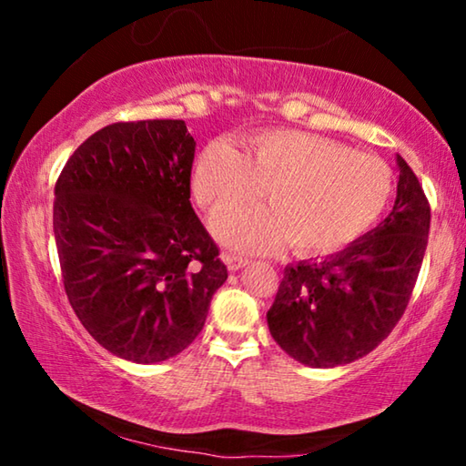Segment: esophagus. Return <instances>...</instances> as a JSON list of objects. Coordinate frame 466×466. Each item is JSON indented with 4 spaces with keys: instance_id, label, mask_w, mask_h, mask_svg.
Instances as JSON below:
<instances>
[{
    "instance_id": "esophagus-1",
    "label": "esophagus",
    "mask_w": 466,
    "mask_h": 466,
    "mask_svg": "<svg viewBox=\"0 0 466 466\" xmlns=\"http://www.w3.org/2000/svg\"><path fill=\"white\" fill-rule=\"evenodd\" d=\"M222 258H224V263L228 265V269H230V271H238V269H242L244 265L248 263L247 257L236 255V252H224Z\"/></svg>"
}]
</instances>
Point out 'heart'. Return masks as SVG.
Segmentation results:
<instances>
[{
  "instance_id": "1",
  "label": "heart",
  "mask_w": 466,
  "mask_h": 466,
  "mask_svg": "<svg viewBox=\"0 0 466 466\" xmlns=\"http://www.w3.org/2000/svg\"><path fill=\"white\" fill-rule=\"evenodd\" d=\"M265 188L271 208L218 218L219 238L248 250L289 242L296 255H329L382 216L392 195V172L380 157L296 129L257 133L244 154L218 139L197 157L193 191L209 214L244 208Z\"/></svg>"
}]
</instances>
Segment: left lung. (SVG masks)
<instances>
[{
  "mask_svg": "<svg viewBox=\"0 0 466 466\" xmlns=\"http://www.w3.org/2000/svg\"><path fill=\"white\" fill-rule=\"evenodd\" d=\"M397 162V199L376 230L322 261L283 269L267 322L281 350L306 366L364 358L407 310L428 247L430 201L411 167Z\"/></svg>",
  "mask_w": 466,
  "mask_h": 466,
  "instance_id": "1",
  "label": "left lung"
}]
</instances>
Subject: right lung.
Listing matches in <instances>:
<instances>
[{
	"mask_svg": "<svg viewBox=\"0 0 466 466\" xmlns=\"http://www.w3.org/2000/svg\"><path fill=\"white\" fill-rule=\"evenodd\" d=\"M193 157L185 121H121L86 139L55 183L69 304L105 350L137 364L191 345L228 279L191 205Z\"/></svg>",
	"mask_w": 466,
	"mask_h": 466,
	"instance_id": "right-lung-1",
	"label": "right lung"
}]
</instances>
